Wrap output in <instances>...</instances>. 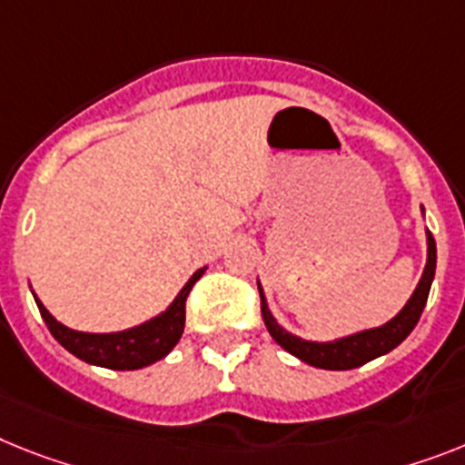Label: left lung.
I'll return each mask as SVG.
<instances>
[{
  "mask_svg": "<svg viewBox=\"0 0 465 465\" xmlns=\"http://www.w3.org/2000/svg\"><path fill=\"white\" fill-rule=\"evenodd\" d=\"M435 262H438V248H435V239L432 233L428 232V262H425L423 276H420L419 286L413 291V295L409 298V302L404 305V310L397 314L395 319H390L385 326H378L371 331H361V333L347 335L341 341L333 342H312L302 341L298 335L288 333L276 323V319L272 317V312L267 310V302H264V292L260 288V300H262V319L267 331L272 333L276 342H279L286 352H291L292 357L302 359L305 364L317 366V369H329V371H347V369H357V366L371 361V359L381 357V354H388L390 350H395L404 338L413 331V326L419 323L420 314H423V307L428 302V292H430L432 279H435Z\"/></svg>",
  "mask_w": 465,
  "mask_h": 465,
  "instance_id": "obj_1",
  "label": "left lung"
}]
</instances>
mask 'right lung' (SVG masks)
<instances>
[{
	"instance_id": "add662e5",
	"label": "right lung",
	"mask_w": 465,
	"mask_h": 465,
	"mask_svg": "<svg viewBox=\"0 0 465 465\" xmlns=\"http://www.w3.org/2000/svg\"><path fill=\"white\" fill-rule=\"evenodd\" d=\"M205 269H198L196 274L186 281V286L179 291L174 302L167 307L160 317L136 326L130 331H120V333H82L73 331L46 312L40 300L35 298L40 314L45 319L46 329L52 331L61 345L77 359L87 361L94 366H104V369H115V371H134L143 366L153 364L158 359L165 357L170 350L179 342L184 333L186 322V298H189L191 288L203 276Z\"/></svg>"
}]
</instances>
